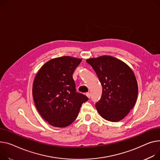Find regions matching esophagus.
Masks as SVG:
<instances>
[{"label": "esophagus", "instance_id": "1", "mask_svg": "<svg viewBox=\"0 0 160 160\" xmlns=\"http://www.w3.org/2000/svg\"><path fill=\"white\" fill-rule=\"evenodd\" d=\"M86 96H87V97H88L89 98H91V94H90V92H87V93H86Z\"/></svg>", "mask_w": 160, "mask_h": 160}]
</instances>
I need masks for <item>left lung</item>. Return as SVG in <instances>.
Segmentation results:
<instances>
[{"label":"left lung","mask_w":160,"mask_h":160,"mask_svg":"<svg viewBox=\"0 0 160 160\" xmlns=\"http://www.w3.org/2000/svg\"><path fill=\"white\" fill-rule=\"evenodd\" d=\"M86 62L97 73L102 86L100 100L96 103L102 118L118 122L128 114L138 97V83L130 67L111 56L91 58Z\"/></svg>","instance_id":"left-lung-1"}]
</instances>
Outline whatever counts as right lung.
Returning a JSON list of instances; mask_svg holds the SVG:
<instances>
[{
    "label": "right lung",
    "mask_w": 160,
    "mask_h": 160,
    "mask_svg": "<svg viewBox=\"0 0 160 160\" xmlns=\"http://www.w3.org/2000/svg\"><path fill=\"white\" fill-rule=\"evenodd\" d=\"M82 59L69 56L51 59L42 66L33 84V97L38 112L51 125H71L88 98L76 91L72 74Z\"/></svg>",
    "instance_id": "add662e5"
}]
</instances>
